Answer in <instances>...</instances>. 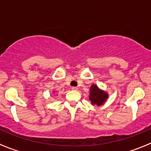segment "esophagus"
I'll use <instances>...</instances> for the list:
<instances>
[{"label":"esophagus","mask_w":151,"mask_h":151,"mask_svg":"<svg viewBox=\"0 0 151 151\" xmlns=\"http://www.w3.org/2000/svg\"><path fill=\"white\" fill-rule=\"evenodd\" d=\"M71 90H72V91H77V87H72V88H71Z\"/></svg>","instance_id":"1"}]
</instances>
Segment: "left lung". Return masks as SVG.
Masks as SVG:
<instances>
[{
    "label": "left lung",
    "instance_id": "1",
    "mask_svg": "<svg viewBox=\"0 0 151 151\" xmlns=\"http://www.w3.org/2000/svg\"><path fill=\"white\" fill-rule=\"evenodd\" d=\"M91 93H90V100L93 104H97L98 106L104 104L106 99L108 98L107 93L99 89L98 87L93 85L91 87Z\"/></svg>",
    "mask_w": 151,
    "mask_h": 151
}]
</instances>
